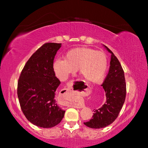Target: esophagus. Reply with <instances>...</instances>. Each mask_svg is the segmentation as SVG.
Returning <instances> with one entry per match:
<instances>
[{"mask_svg":"<svg viewBox=\"0 0 148 148\" xmlns=\"http://www.w3.org/2000/svg\"><path fill=\"white\" fill-rule=\"evenodd\" d=\"M66 93H67L68 96L71 97H73V84L71 82L69 83L68 85V88L65 89ZM66 106L69 107H73V108H84V103L82 102V101H79V102H67L66 104Z\"/></svg>","mask_w":148,"mask_h":148,"instance_id":"obj_1","label":"esophagus"}]
</instances>
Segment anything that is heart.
I'll use <instances>...</instances> for the list:
<instances>
[{
    "instance_id": "b5f03b06",
    "label": "heart",
    "mask_w": 148,
    "mask_h": 148,
    "mask_svg": "<svg viewBox=\"0 0 148 148\" xmlns=\"http://www.w3.org/2000/svg\"><path fill=\"white\" fill-rule=\"evenodd\" d=\"M64 59L58 58L52 64L54 73L60 81H64L78 70L85 81L100 83L104 79L108 67L104 52L90 48H73L66 52Z\"/></svg>"
}]
</instances>
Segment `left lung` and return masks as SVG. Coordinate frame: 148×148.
<instances>
[{"label": "left lung", "mask_w": 148, "mask_h": 148, "mask_svg": "<svg viewBox=\"0 0 148 148\" xmlns=\"http://www.w3.org/2000/svg\"><path fill=\"white\" fill-rule=\"evenodd\" d=\"M111 54L110 69L102 86L106 93V101L98 110H94L92 119L84 123L92 129H100L110 125L119 116L126 97L125 74L120 62L113 52L104 46Z\"/></svg>", "instance_id": "obj_1"}]
</instances>
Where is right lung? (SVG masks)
<instances>
[{
    "instance_id": "obj_1",
    "label": "right lung",
    "mask_w": 148,
    "mask_h": 148,
    "mask_svg": "<svg viewBox=\"0 0 148 148\" xmlns=\"http://www.w3.org/2000/svg\"><path fill=\"white\" fill-rule=\"evenodd\" d=\"M61 44L46 43L32 54L20 75L17 96L22 112L32 124L51 128L60 123L65 110L56 104V90L60 84L52 64Z\"/></svg>"
}]
</instances>
